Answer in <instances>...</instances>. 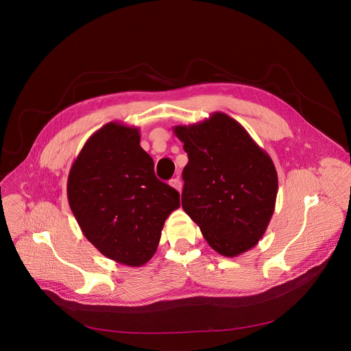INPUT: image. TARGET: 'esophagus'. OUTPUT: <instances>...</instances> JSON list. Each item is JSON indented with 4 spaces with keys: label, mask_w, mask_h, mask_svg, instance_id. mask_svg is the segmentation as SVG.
Instances as JSON below:
<instances>
[{
    "label": "esophagus",
    "mask_w": 351,
    "mask_h": 351,
    "mask_svg": "<svg viewBox=\"0 0 351 351\" xmlns=\"http://www.w3.org/2000/svg\"><path fill=\"white\" fill-rule=\"evenodd\" d=\"M169 184H171L173 189H176L179 193L182 191V182H180V179H179V178L171 179V180H169Z\"/></svg>",
    "instance_id": "34e87169"
}]
</instances>
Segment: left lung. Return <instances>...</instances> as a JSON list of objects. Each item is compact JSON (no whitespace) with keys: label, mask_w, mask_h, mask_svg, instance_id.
I'll return each instance as SVG.
<instances>
[{"label":"left lung","mask_w":351,"mask_h":351,"mask_svg":"<svg viewBox=\"0 0 351 351\" xmlns=\"http://www.w3.org/2000/svg\"><path fill=\"white\" fill-rule=\"evenodd\" d=\"M173 133L189 157L183 169L184 213L217 253L236 257L248 252L275 211L278 173L271 157L223 112L175 126Z\"/></svg>","instance_id":"obj_1"}]
</instances>
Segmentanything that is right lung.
<instances>
[{
    "label": "right lung",
    "instance_id": "add662e5",
    "mask_svg": "<svg viewBox=\"0 0 351 351\" xmlns=\"http://www.w3.org/2000/svg\"><path fill=\"white\" fill-rule=\"evenodd\" d=\"M68 202L86 239L110 260L141 267L156 254L179 193L157 179L140 129L110 122L84 143L68 176Z\"/></svg>",
    "mask_w": 351,
    "mask_h": 351
}]
</instances>
